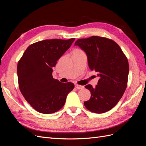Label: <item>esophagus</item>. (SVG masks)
<instances>
[{"label":"esophagus","mask_w":146,"mask_h":146,"mask_svg":"<svg viewBox=\"0 0 146 146\" xmlns=\"http://www.w3.org/2000/svg\"><path fill=\"white\" fill-rule=\"evenodd\" d=\"M75 87H76L77 89H78V90H82V89H83V88H84L83 86H82V85H77V84L75 85Z\"/></svg>","instance_id":"1"}]
</instances>
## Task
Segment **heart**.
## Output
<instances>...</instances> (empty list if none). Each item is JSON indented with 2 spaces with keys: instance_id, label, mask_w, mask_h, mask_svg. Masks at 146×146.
<instances>
[{
  "instance_id": "1",
  "label": "heart",
  "mask_w": 146,
  "mask_h": 146,
  "mask_svg": "<svg viewBox=\"0 0 146 146\" xmlns=\"http://www.w3.org/2000/svg\"><path fill=\"white\" fill-rule=\"evenodd\" d=\"M76 51H80V50H76Z\"/></svg>"
}]
</instances>
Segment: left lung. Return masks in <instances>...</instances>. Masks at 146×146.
I'll return each mask as SVG.
<instances>
[{
	"label": "left lung",
	"mask_w": 146,
	"mask_h": 146,
	"mask_svg": "<svg viewBox=\"0 0 146 146\" xmlns=\"http://www.w3.org/2000/svg\"><path fill=\"white\" fill-rule=\"evenodd\" d=\"M86 53L89 68L98 72V85L85 87L91 92V98L84 102L85 107L96 113L112 109L126 90L129 66L128 60L116 42L108 38L93 36L79 39L75 42Z\"/></svg>",
	"instance_id": "left-lung-1"
}]
</instances>
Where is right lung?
Here are the masks:
<instances>
[{
	"instance_id": "add662e5",
	"label": "right lung",
	"mask_w": 146,
	"mask_h": 146,
	"mask_svg": "<svg viewBox=\"0 0 146 146\" xmlns=\"http://www.w3.org/2000/svg\"><path fill=\"white\" fill-rule=\"evenodd\" d=\"M75 38L46 39L30 45L17 64V74L22 94L37 111L54 113L62 108L74 88L52 77L56 61L71 46Z\"/></svg>"
}]
</instances>
